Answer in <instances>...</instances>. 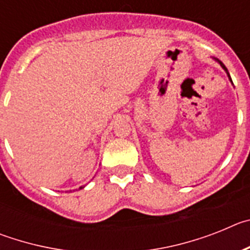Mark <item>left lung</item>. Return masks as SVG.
Instances as JSON below:
<instances>
[{"label": "left lung", "mask_w": 250, "mask_h": 250, "mask_svg": "<svg viewBox=\"0 0 250 250\" xmlns=\"http://www.w3.org/2000/svg\"><path fill=\"white\" fill-rule=\"evenodd\" d=\"M219 63H220V65H222V67H223V68H224L225 71H227V74H228V76H229V77H230V75H229L228 70H227V67H225V66H224V63H223V62H219ZM230 81H231V79H230Z\"/></svg>", "instance_id": "1"}]
</instances>
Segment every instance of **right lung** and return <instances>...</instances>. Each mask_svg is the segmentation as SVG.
<instances>
[{
	"label": "right lung",
	"instance_id": "1",
	"mask_svg": "<svg viewBox=\"0 0 250 250\" xmlns=\"http://www.w3.org/2000/svg\"><path fill=\"white\" fill-rule=\"evenodd\" d=\"M83 187H81V188H80V189H83Z\"/></svg>",
	"mask_w": 250,
	"mask_h": 250
}]
</instances>
